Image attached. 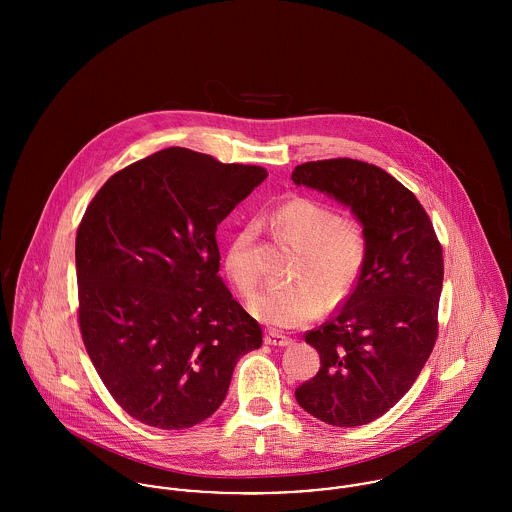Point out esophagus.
<instances>
[{"mask_svg":"<svg viewBox=\"0 0 512 512\" xmlns=\"http://www.w3.org/2000/svg\"><path fill=\"white\" fill-rule=\"evenodd\" d=\"M264 343H266V345H274V347H288V345H292V339L286 337V335H282V333L268 331V333L264 335Z\"/></svg>","mask_w":512,"mask_h":512,"instance_id":"obj_1","label":"esophagus"}]
</instances>
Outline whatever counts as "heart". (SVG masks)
Listing matches in <instances>:
<instances>
[{"instance_id": "obj_1", "label": "heart", "mask_w": 512, "mask_h": 512, "mask_svg": "<svg viewBox=\"0 0 512 512\" xmlns=\"http://www.w3.org/2000/svg\"><path fill=\"white\" fill-rule=\"evenodd\" d=\"M276 228L301 250L293 284H270L248 299L250 313L262 323L293 329L319 317L329 303L353 290L366 258V238L357 222L341 220L327 205L293 199L274 215ZM256 224L242 226L228 242L224 268L232 284L250 293L258 284L254 262Z\"/></svg>"}]
</instances>
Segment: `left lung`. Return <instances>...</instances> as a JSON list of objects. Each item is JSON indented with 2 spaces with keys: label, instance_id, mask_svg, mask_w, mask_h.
Instances as JSON below:
<instances>
[{
  "label": "left lung",
  "instance_id": "obj_1",
  "mask_svg": "<svg viewBox=\"0 0 512 512\" xmlns=\"http://www.w3.org/2000/svg\"><path fill=\"white\" fill-rule=\"evenodd\" d=\"M292 181L351 209L366 238L355 290L331 321L305 335L321 366L295 388V400L325 424L365 426L412 388L432 355L441 244L416 195L376 165L309 161L293 169Z\"/></svg>",
  "mask_w": 512,
  "mask_h": 512
}]
</instances>
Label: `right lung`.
<instances>
[{"mask_svg": "<svg viewBox=\"0 0 512 512\" xmlns=\"http://www.w3.org/2000/svg\"><path fill=\"white\" fill-rule=\"evenodd\" d=\"M256 165L167 147L112 175L76 232L78 323L114 400L185 430L219 410L262 329L219 276L217 226L264 179Z\"/></svg>", "mask_w": 512, "mask_h": 512, "instance_id": "1", "label": "right lung"}]
</instances>
